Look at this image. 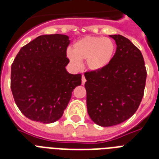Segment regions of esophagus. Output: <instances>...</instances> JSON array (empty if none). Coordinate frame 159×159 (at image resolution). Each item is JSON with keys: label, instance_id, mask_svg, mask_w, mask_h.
<instances>
[{"label": "esophagus", "instance_id": "esophagus-1", "mask_svg": "<svg viewBox=\"0 0 159 159\" xmlns=\"http://www.w3.org/2000/svg\"><path fill=\"white\" fill-rule=\"evenodd\" d=\"M86 78H85V76L84 75H82V85H84L85 84V82H86Z\"/></svg>", "mask_w": 159, "mask_h": 159}]
</instances>
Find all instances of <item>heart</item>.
Returning a JSON list of instances; mask_svg holds the SVG:
<instances>
[{
  "mask_svg": "<svg viewBox=\"0 0 159 159\" xmlns=\"http://www.w3.org/2000/svg\"><path fill=\"white\" fill-rule=\"evenodd\" d=\"M116 45L111 39L99 36H86L73 44L72 51L67 52V57L75 67L81 62L87 61V66L92 71H99L111 62Z\"/></svg>",
  "mask_w": 159,
  "mask_h": 159,
  "instance_id": "heart-1",
  "label": "heart"
}]
</instances>
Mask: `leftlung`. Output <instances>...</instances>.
<instances>
[{"mask_svg":"<svg viewBox=\"0 0 159 159\" xmlns=\"http://www.w3.org/2000/svg\"><path fill=\"white\" fill-rule=\"evenodd\" d=\"M116 43L111 62L84 73L87 112L93 122L108 127L130 118L143 97L147 72L140 50L125 37L110 35Z\"/></svg>","mask_w":159,"mask_h":159,"instance_id":"left-lung-1","label":"left lung"}]
</instances>
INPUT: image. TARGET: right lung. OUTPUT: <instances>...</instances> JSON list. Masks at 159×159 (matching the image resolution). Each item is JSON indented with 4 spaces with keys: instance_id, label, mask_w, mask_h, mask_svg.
<instances>
[{
    "instance_id": "right-lung-1",
    "label": "right lung",
    "mask_w": 159,
    "mask_h": 159,
    "mask_svg": "<svg viewBox=\"0 0 159 159\" xmlns=\"http://www.w3.org/2000/svg\"><path fill=\"white\" fill-rule=\"evenodd\" d=\"M68 36L40 35L23 46L11 65V88L21 113L43 124L62 117L82 75L70 74Z\"/></svg>"
}]
</instances>
